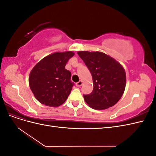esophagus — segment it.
Masks as SVG:
<instances>
[{
  "label": "esophagus",
  "mask_w": 156,
  "mask_h": 156,
  "mask_svg": "<svg viewBox=\"0 0 156 156\" xmlns=\"http://www.w3.org/2000/svg\"><path fill=\"white\" fill-rule=\"evenodd\" d=\"M82 84H83V81H79V82H77L76 83V86L77 87H81Z\"/></svg>",
  "instance_id": "esophagus-1"
}]
</instances>
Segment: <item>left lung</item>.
Wrapping results in <instances>:
<instances>
[{
  "instance_id": "1",
  "label": "left lung",
  "mask_w": 156,
  "mask_h": 156,
  "mask_svg": "<svg viewBox=\"0 0 156 156\" xmlns=\"http://www.w3.org/2000/svg\"><path fill=\"white\" fill-rule=\"evenodd\" d=\"M77 54L90 72L94 84L92 92L83 96L84 101L97 110L115 105L126 88V75L122 66L102 52L81 51Z\"/></svg>"
}]
</instances>
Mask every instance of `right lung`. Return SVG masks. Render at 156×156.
<instances>
[{"label":"right lung","mask_w":156,"mask_h":156,"mask_svg":"<svg viewBox=\"0 0 156 156\" xmlns=\"http://www.w3.org/2000/svg\"><path fill=\"white\" fill-rule=\"evenodd\" d=\"M73 55L69 51L56 52L41 59L31 70L29 86L41 104L56 107L67 100L74 83L70 80L71 72L65 66Z\"/></svg>","instance_id":"add662e5"}]
</instances>
